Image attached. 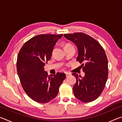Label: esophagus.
I'll list each match as a JSON object with an SVG mask.
<instances>
[{
  "mask_svg": "<svg viewBox=\"0 0 122 122\" xmlns=\"http://www.w3.org/2000/svg\"><path fill=\"white\" fill-rule=\"evenodd\" d=\"M66 77H68L69 75H71V74L67 73H66Z\"/></svg>",
  "mask_w": 122,
  "mask_h": 122,
  "instance_id": "34e87169",
  "label": "esophagus"
}]
</instances>
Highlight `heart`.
Masks as SVG:
<instances>
[{"label": "heart", "instance_id": "obj_1", "mask_svg": "<svg viewBox=\"0 0 122 122\" xmlns=\"http://www.w3.org/2000/svg\"><path fill=\"white\" fill-rule=\"evenodd\" d=\"M73 46V45H72L71 44H67L66 45L65 47H68V46Z\"/></svg>", "mask_w": 122, "mask_h": 122}]
</instances>
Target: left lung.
I'll return each instance as SVG.
<instances>
[{"instance_id":"obj_1","label":"left lung","mask_w":122,"mask_h":122,"mask_svg":"<svg viewBox=\"0 0 122 122\" xmlns=\"http://www.w3.org/2000/svg\"><path fill=\"white\" fill-rule=\"evenodd\" d=\"M73 42L78 51L77 61L82 63L85 76L74 73L76 82L73 86L74 96L84 103L92 102L102 94L108 76V62L106 54L97 41L83 33L64 34Z\"/></svg>"}]
</instances>
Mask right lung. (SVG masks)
<instances>
[{
  "mask_svg": "<svg viewBox=\"0 0 122 122\" xmlns=\"http://www.w3.org/2000/svg\"><path fill=\"white\" fill-rule=\"evenodd\" d=\"M63 34L38 35L25 43L18 53L16 69L22 87L36 102L46 103L54 98L66 78L65 73L48 76L44 66L51 58L54 47Z\"/></svg>",
  "mask_w": 122,
  "mask_h": 122,
  "instance_id": "right-lung-1",
  "label": "right lung"
}]
</instances>
